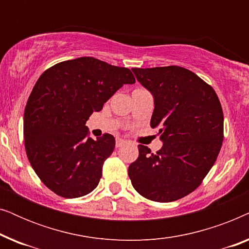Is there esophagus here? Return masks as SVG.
<instances>
[{"instance_id": "34e87169", "label": "esophagus", "mask_w": 249, "mask_h": 249, "mask_svg": "<svg viewBox=\"0 0 249 249\" xmlns=\"http://www.w3.org/2000/svg\"><path fill=\"white\" fill-rule=\"evenodd\" d=\"M125 142L124 139H122V138H117V141H115V146H117V147L119 148V147H121L122 145H124L125 144Z\"/></svg>"}]
</instances>
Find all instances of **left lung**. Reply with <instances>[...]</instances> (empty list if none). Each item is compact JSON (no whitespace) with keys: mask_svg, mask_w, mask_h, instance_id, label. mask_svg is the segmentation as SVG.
Masks as SVG:
<instances>
[{"mask_svg":"<svg viewBox=\"0 0 249 249\" xmlns=\"http://www.w3.org/2000/svg\"><path fill=\"white\" fill-rule=\"evenodd\" d=\"M154 97L151 127L159 128L162 148L139 155L128 175L137 193L160 203L193 193L216 161L223 142V112L215 90L186 68H134Z\"/></svg>","mask_w":249,"mask_h":249,"instance_id":"8db88e82","label":"left lung"}]
</instances>
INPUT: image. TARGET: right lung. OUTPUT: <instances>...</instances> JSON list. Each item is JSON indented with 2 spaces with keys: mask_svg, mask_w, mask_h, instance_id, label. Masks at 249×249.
<instances>
[{
  "mask_svg": "<svg viewBox=\"0 0 249 249\" xmlns=\"http://www.w3.org/2000/svg\"><path fill=\"white\" fill-rule=\"evenodd\" d=\"M128 68L95 57L63 61L44 71L23 114V138L34 171L47 188L64 198L96 188L115 139L88 137L86 121L124 84H135Z\"/></svg>",
  "mask_w": 249,
  "mask_h": 249,
  "instance_id": "right-lung-1",
  "label": "right lung"
}]
</instances>
